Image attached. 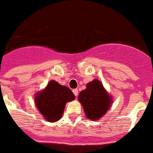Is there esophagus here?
Wrapping results in <instances>:
<instances>
[{
	"label": "esophagus",
	"mask_w": 153,
	"mask_h": 153,
	"mask_svg": "<svg viewBox=\"0 0 153 153\" xmlns=\"http://www.w3.org/2000/svg\"><path fill=\"white\" fill-rule=\"evenodd\" d=\"M73 93H74V94L76 96V97H77V96H78V90H76V89H74V90H73Z\"/></svg>",
	"instance_id": "esophagus-1"
}]
</instances>
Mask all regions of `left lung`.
<instances>
[{"mask_svg": "<svg viewBox=\"0 0 153 153\" xmlns=\"http://www.w3.org/2000/svg\"><path fill=\"white\" fill-rule=\"evenodd\" d=\"M78 100L83 105L87 118L91 120L100 119L111 104V98L102 83L97 79L87 84L86 90L79 93Z\"/></svg>", "mask_w": 153, "mask_h": 153, "instance_id": "1", "label": "left lung"}]
</instances>
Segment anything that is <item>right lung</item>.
Here are the masks:
<instances>
[{
    "mask_svg": "<svg viewBox=\"0 0 153 153\" xmlns=\"http://www.w3.org/2000/svg\"><path fill=\"white\" fill-rule=\"evenodd\" d=\"M75 99L73 92L57 82L51 80L42 92L35 97L37 109L49 122H56L61 118L68 101Z\"/></svg>",
    "mask_w": 153,
    "mask_h": 153,
    "instance_id": "obj_1",
    "label": "right lung"
}]
</instances>
